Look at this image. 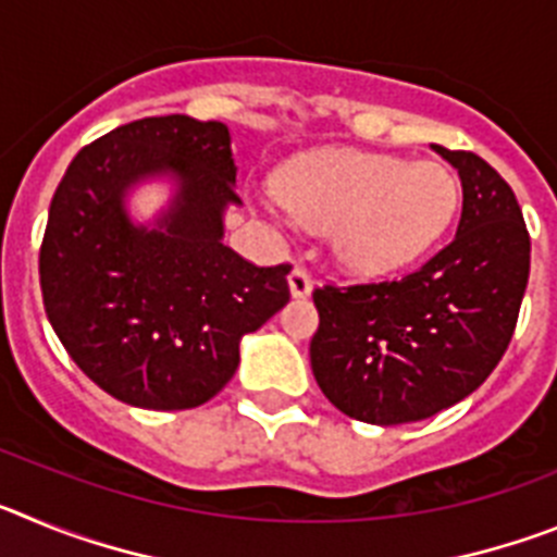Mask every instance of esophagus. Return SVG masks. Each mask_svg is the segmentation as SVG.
Returning a JSON list of instances; mask_svg holds the SVG:
<instances>
[{
  "mask_svg": "<svg viewBox=\"0 0 557 557\" xmlns=\"http://www.w3.org/2000/svg\"><path fill=\"white\" fill-rule=\"evenodd\" d=\"M287 284H289V295H293V298H307V295L312 293V275H309L304 268L289 270Z\"/></svg>",
  "mask_w": 557,
  "mask_h": 557,
  "instance_id": "esophagus-1",
  "label": "esophagus"
}]
</instances>
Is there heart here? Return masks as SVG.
<instances>
[{
    "mask_svg": "<svg viewBox=\"0 0 557 557\" xmlns=\"http://www.w3.org/2000/svg\"><path fill=\"white\" fill-rule=\"evenodd\" d=\"M284 198L264 200L278 225L332 231L334 262L357 278H385L430 253L449 231L460 184L441 161L321 150L287 164Z\"/></svg>",
    "mask_w": 557,
    "mask_h": 557,
    "instance_id": "b5f03b06",
    "label": "heart"
}]
</instances>
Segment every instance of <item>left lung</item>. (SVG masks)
Returning a JSON list of instances; mask_svg holds the SVG:
<instances>
[{"mask_svg":"<svg viewBox=\"0 0 557 557\" xmlns=\"http://www.w3.org/2000/svg\"><path fill=\"white\" fill-rule=\"evenodd\" d=\"M432 150L460 175L455 239L398 282L312 293L314 379L366 424L424 421L471 396L499 366L528 289L530 234L513 189L474 152Z\"/></svg>","mask_w":557,"mask_h":557,"instance_id":"8db88e82","label":"left lung"}]
</instances>
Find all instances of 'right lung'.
I'll return each instance as SVG.
<instances>
[{
  "label": "right lung",
  "mask_w": 557,
  "mask_h": 557,
  "mask_svg": "<svg viewBox=\"0 0 557 557\" xmlns=\"http://www.w3.org/2000/svg\"><path fill=\"white\" fill-rule=\"evenodd\" d=\"M168 186L136 221L132 195ZM236 198L231 131L184 113L106 133L69 164L49 203L41 293L58 339L91 382L141 410L218 396L239 343L289 301V264L256 268L223 243Z\"/></svg>",
  "instance_id": "add662e5"
}]
</instances>
